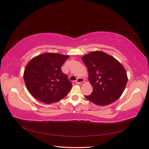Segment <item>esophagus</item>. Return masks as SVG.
Listing matches in <instances>:
<instances>
[{
  "label": "esophagus",
  "instance_id": "1",
  "mask_svg": "<svg viewBox=\"0 0 149 149\" xmlns=\"http://www.w3.org/2000/svg\"><path fill=\"white\" fill-rule=\"evenodd\" d=\"M83 82H84V79L83 78H78L74 81V83L76 84H80V83H82Z\"/></svg>",
  "mask_w": 149,
  "mask_h": 149
}]
</instances>
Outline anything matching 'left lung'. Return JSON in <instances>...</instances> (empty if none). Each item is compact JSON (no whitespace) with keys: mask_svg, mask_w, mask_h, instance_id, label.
I'll use <instances>...</instances> for the list:
<instances>
[{"mask_svg":"<svg viewBox=\"0 0 149 149\" xmlns=\"http://www.w3.org/2000/svg\"><path fill=\"white\" fill-rule=\"evenodd\" d=\"M86 66L93 91L85 96L98 106L109 105L120 97L127 83L124 66L114 57L101 51L89 53L81 58Z\"/></svg>","mask_w":149,"mask_h":149,"instance_id":"1","label":"left lung"}]
</instances>
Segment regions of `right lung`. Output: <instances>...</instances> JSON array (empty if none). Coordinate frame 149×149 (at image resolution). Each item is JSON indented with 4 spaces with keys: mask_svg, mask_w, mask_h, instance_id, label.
<instances>
[{
    "mask_svg": "<svg viewBox=\"0 0 149 149\" xmlns=\"http://www.w3.org/2000/svg\"><path fill=\"white\" fill-rule=\"evenodd\" d=\"M68 58L59 53H43L32 58L26 66L24 73L26 87L38 101L52 104L68 94L71 82L61 69Z\"/></svg>",
    "mask_w": 149,
    "mask_h": 149,
    "instance_id": "add662e5",
    "label": "right lung"
}]
</instances>
